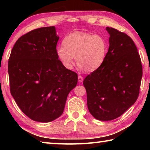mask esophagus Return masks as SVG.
I'll use <instances>...</instances> for the list:
<instances>
[{
    "label": "esophagus",
    "instance_id": "34e87169",
    "mask_svg": "<svg viewBox=\"0 0 150 150\" xmlns=\"http://www.w3.org/2000/svg\"><path fill=\"white\" fill-rule=\"evenodd\" d=\"M78 81L79 83H82L83 81V77L81 75H79L78 76Z\"/></svg>",
    "mask_w": 150,
    "mask_h": 150
}]
</instances>
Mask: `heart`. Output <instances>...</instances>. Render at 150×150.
I'll list each match as a JSON object with an SVG mask.
<instances>
[{
	"mask_svg": "<svg viewBox=\"0 0 150 150\" xmlns=\"http://www.w3.org/2000/svg\"><path fill=\"white\" fill-rule=\"evenodd\" d=\"M63 45L56 47L58 59L66 69L76 62L86 72H92L103 64L107 52L106 40L100 35L76 31L64 38Z\"/></svg>",
	"mask_w": 150,
	"mask_h": 150,
	"instance_id": "1",
	"label": "heart"
}]
</instances>
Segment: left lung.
<instances>
[{
    "label": "left lung",
    "mask_w": 150,
    "mask_h": 150,
    "mask_svg": "<svg viewBox=\"0 0 150 150\" xmlns=\"http://www.w3.org/2000/svg\"><path fill=\"white\" fill-rule=\"evenodd\" d=\"M109 48L103 64L83 81L87 106L93 117L108 121L120 116L138 97L142 65L130 37L112 28Z\"/></svg>",
    "instance_id": "left-lung-1"
}]
</instances>
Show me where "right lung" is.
<instances>
[{
    "label": "right lung",
    "mask_w": 150,
    "mask_h": 150,
    "mask_svg": "<svg viewBox=\"0 0 150 150\" xmlns=\"http://www.w3.org/2000/svg\"><path fill=\"white\" fill-rule=\"evenodd\" d=\"M59 37L55 26L32 30L15 43L8 69L12 96L32 120L50 122L59 118L78 76L58 59Z\"/></svg>",
    "instance_id": "obj_1"
}]
</instances>
